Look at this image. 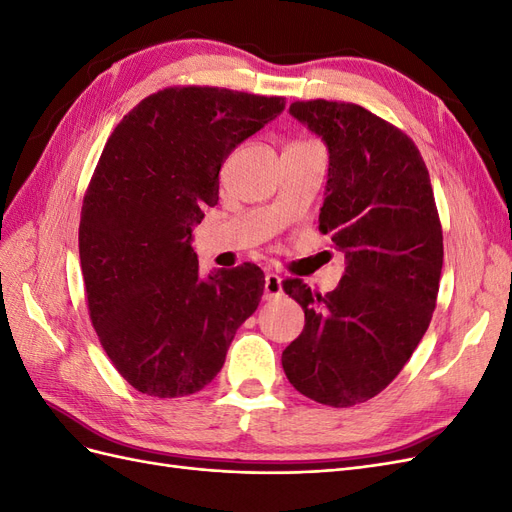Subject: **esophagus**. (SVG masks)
<instances>
[{
  "label": "esophagus",
  "mask_w": 512,
  "mask_h": 512,
  "mask_svg": "<svg viewBox=\"0 0 512 512\" xmlns=\"http://www.w3.org/2000/svg\"><path fill=\"white\" fill-rule=\"evenodd\" d=\"M282 294H284L282 277L275 275V273H267V277H265V299H267V301L280 299Z\"/></svg>",
  "instance_id": "obj_1"
}]
</instances>
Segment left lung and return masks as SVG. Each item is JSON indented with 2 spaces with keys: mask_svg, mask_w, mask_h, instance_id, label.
Masks as SVG:
<instances>
[{
  "mask_svg": "<svg viewBox=\"0 0 512 512\" xmlns=\"http://www.w3.org/2000/svg\"><path fill=\"white\" fill-rule=\"evenodd\" d=\"M290 115L327 145L318 222L346 271L327 294L284 282L305 327L282 367L301 395L350 408L386 389L423 339L440 288L442 226L427 166L404 132L346 102H294Z\"/></svg>",
  "mask_w": 512,
  "mask_h": 512,
  "instance_id": "1",
  "label": "left lung"
}]
</instances>
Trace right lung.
Here are the masks:
<instances>
[{"label":"right lung","mask_w":512,"mask_h":512,"mask_svg":"<svg viewBox=\"0 0 512 512\" xmlns=\"http://www.w3.org/2000/svg\"><path fill=\"white\" fill-rule=\"evenodd\" d=\"M284 106L230 89H164L108 138L83 200L79 254L91 324L136 391L205 389L256 312L265 273L245 262L203 277L192 228L218 205L226 158Z\"/></svg>","instance_id":"right-lung-1"}]
</instances>
